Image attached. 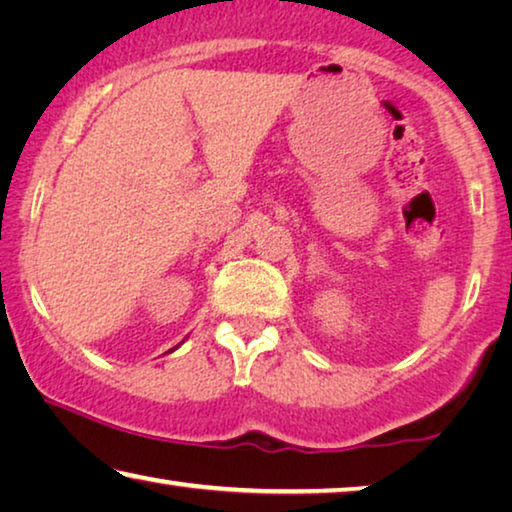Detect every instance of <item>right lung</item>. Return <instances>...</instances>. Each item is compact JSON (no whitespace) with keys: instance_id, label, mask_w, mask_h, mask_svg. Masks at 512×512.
Returning <instances> with one entry per match:
<instances>
[{"instance_id":"right-lung-1","label":"right lung","mask_w":512,"mask_h":512,"mask_svg":"<svg viewBox=\"0 0 512 512\" xmlns=\"http://www.w3.org/2000/svg\"><path fill=\"white\" fill-rule=\"evenodd\" d=\"M179 345H181V342H179ZM179 345H177V347H172V349H170V352H174V349H179Z\"/></svg>"}]
</instances>
